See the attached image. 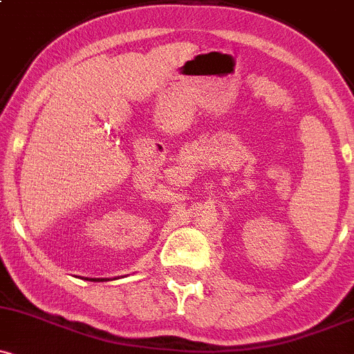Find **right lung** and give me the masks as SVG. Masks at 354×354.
Listing matches in <instances>:
<instances>
[{
	"label": "right lung",
	"instance_id": "right-lung-1",
	"mask_svg": "<svg viewBox=\"0 0 354 354\" xmlns=\"http://www.w3.org/2000/svg\"><path fill=\"white\" fill-rule=\"evenodd\" d=\"M83 280H89V281H106V278H83ZM115 280V278H113Z\"/></svg>",
	"mask_w": 354,
	"mask_h": 354
}]
</instances>
